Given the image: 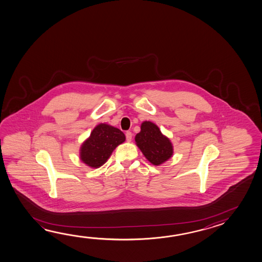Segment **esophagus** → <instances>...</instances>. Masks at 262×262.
<instances>
[{"instance_id":"esophagus-1","label":"esophagus","mask_w":262,"mask_h":262,"mask_svg":"<svg viewBox=\"0 0 262 262\" xmlns=\"http://www.w3.org/2000/svg\"><path fill=\"white\" fill-rule=\"evenodd\" d=\"M132 139H133V133H130V132H127V133H126V140H127L128 142H130Z\"/></svg>"}]
</instances>
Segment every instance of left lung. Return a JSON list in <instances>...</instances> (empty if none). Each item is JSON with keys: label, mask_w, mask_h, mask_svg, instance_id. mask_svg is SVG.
Masks as SVG:
<instances>
[{"label": "left lung", "mask_w": 262, "mask_h": 262, "mask_svg": "<svg viewBox=\"0 0 262 262\" xmlns=\"http://www.w3.org/2000/svg\"><path fill=\"white\" fill-rule=\"evenodd\" d=\"M135 142L147 160L152 165H160L173 155V145L169 139L161 133L151 121L141 125V132L136 134Z\"/></svg>", "instance_id": "obj_1"}]
</instances>
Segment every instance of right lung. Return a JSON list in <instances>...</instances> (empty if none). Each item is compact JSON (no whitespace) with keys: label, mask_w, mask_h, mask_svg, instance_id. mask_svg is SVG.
Listing matches in <instances>:
<instances>
[{"label":"right lung","mask_w":262,"mask_h":262,"mask_svg":"<svg viewBox=\"0 0 262 262\" xmlns=\"http://www.w3.org/2000/svg\"><path fill=\"white\" fill-rule=\"evenodd\" d=\"M124 133L106 123H100L93 129L90 137L80 149V159L93 168L104 165L116 147L125 141Z\"/></svg>","instance_id":"right-lung-1"}]
</instances>
